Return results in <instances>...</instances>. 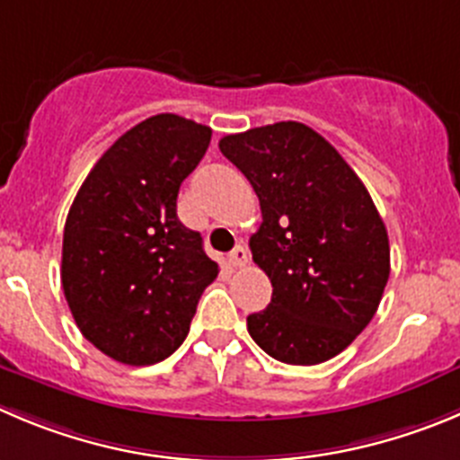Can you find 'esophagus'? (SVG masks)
Wrapping results in <instances>:
<instances>
[{
  "label": "esophagus",
  "instance_id": "esophagus-1",
  "mask_svg": "<svg viewBox=\"0 0 460 460\" xmlns=\"http://www.w3.org/2000/svg\"><path fill=\"white\" fill-rule=\"evenodd\" d=\"M247 261H250V254H247V247H244V244H235L234 250L229 252V263L234 265V268H243V265H247Z\"/></svg>",
  "mask_w": 460,
  "mask_h": 460
}]
</instances>
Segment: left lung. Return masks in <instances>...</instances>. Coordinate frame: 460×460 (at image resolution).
Returning a JSON list of instances; mask_svg holds the SVG:
<instances>
[{"mask_svg":"<svg viewBox=\"0 0 460 460\" xmlns=\"http://www.w3.org/2000/svg\"><path fill=\"white\" fill-rule=\"evenodd\" d=\"M220 152L263 213L250 247L272 281V302L247 317V332L288 366L333 358L370 324L390 277L388 231L370 192L302 122L225 136Z\"/></svg>","mask_w":460,"mask_h":460,"instance_id":"obj_1","label":"left lung"}]
</instances>
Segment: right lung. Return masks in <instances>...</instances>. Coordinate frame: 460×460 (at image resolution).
I'll return each mask as SVG.
<instances>
[{"label":"right lung","mask_w":460,"mask_h":460,"mask_svg":"<svg viewBox=\"0 0 460 460\" xmlns=\"http://www.w3.org/2000/svg\"><path fill=\"white\" fill-rule=\"evenodd\" d=\"M208 143L210 128L181 115L143 119L94 163L67 213V306L85 341L124 366L177 349L217 277L201 235L177 217L179 188Z\"/></svg>","instance_id":"1"}]
</instances>
